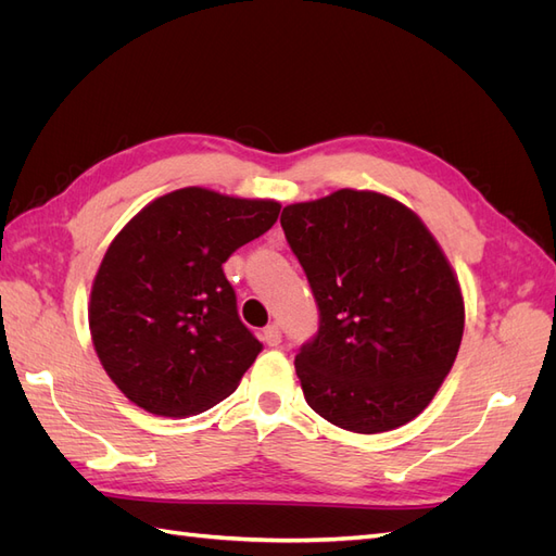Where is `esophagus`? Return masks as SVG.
I'll use <instances>...</instances> for the list:
<instances>
[{
  "label": "esophagus",
  "instance_id": "34e87169",
  "mask_svg": "<svg viewBox=\"0 0 556 556\" xmlns=\"http://www.w3.org/2000/svg\"><path fill=\"white\" fill-rule=\"evenodd\" d=\"M262 339H264V343H266V345L276 348V345L280 343V327H278L276 323L266 325V327H264V331H262Z\"/></svg>",
  "mask_w": 556,
  "mask_h": 556
}]
</instances>
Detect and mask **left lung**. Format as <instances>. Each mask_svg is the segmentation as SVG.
<instances>
[{
  "label": "left lung",
  "mask_w": 556,
  "mask_h": 556,
  "mask_svg": "<svg viewBox=\"0 0 556 556\" xmlns=\"http://www.w3.org/2000/svg\"><path fill=\"white\" fill-rule=\"evenodd\" d=\"M280 225L319 308L296 355L306 403L355 433L408 425L441 390L464 336V294L419 215L374 190L282 208Z\"/></svg>",
  "instance_id": "1"
}]
</instances>
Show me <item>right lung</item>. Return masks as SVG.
<instances>
[{"label": "right lung", "mask_w": 556, "mask_h": 556, "mask_svg": "<svg viewBox=\"0 0 556 556\" xmlns=\"http://www.w3.org/2000/svg\"><path fill=\"white\" fill-rule=\"evenodd\" d=\"M276 199L182 188L117 231L88 301L92 345L134 406L204 413L237 390L262 343L237 313L223 264L278 220Z\"/></svg>", "instance_id": "obj_1"}]
</instances>
